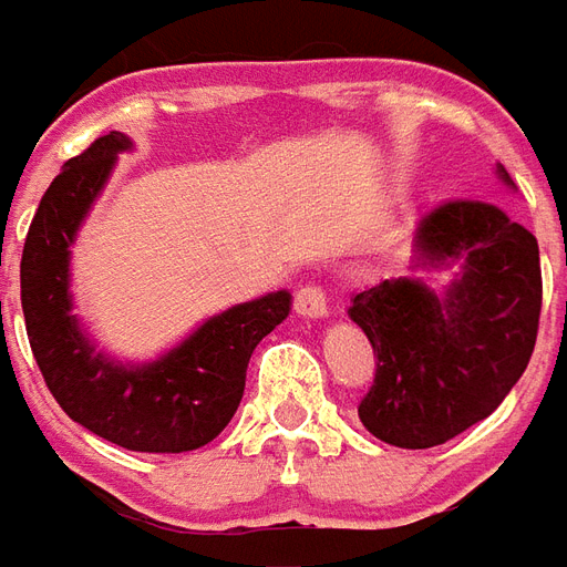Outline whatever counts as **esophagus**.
I'll list each match as a JSON object with an SVG mask.
<instances>
[{
    "label": "esophagus",
    "mask_w": 567,
    "mask_h": 567,
    "mask_svg": "<svg viewBox=\"0 0 567 567\" xmlns=\"http://www.w3.org/2000/svg\"><path fill=\"white\" fill-rule=\"evenodd\" d=\"M295 312L300 318H327V295L318 285H303L295 295Z\"/></svg>",
    "instance_id": "esophagus-1"
}]
</instances>
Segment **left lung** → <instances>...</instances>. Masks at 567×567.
Here are the masks:
<instances>
[{
	"mask_svg": "<svg viewBox=\"0 0 567 567\" xmlns=\"http://www.w3.org/2000/svg\"><path fill=\"white\" fill-rule=\"evenodd\" d=\"M507 188L514 179L496 165ZM452 270L435 292L426 271ZM348 318L379 354L360 421L423 451L496 412L529 367L540 318L538 240L493 204L451 200L414 228L409 276L351 297Z\"/></svg>",
	"mask_w": 567,
	"mask_h": 567,
	"instance_id": "1",
	"label": "left lung"
}]
</instances>
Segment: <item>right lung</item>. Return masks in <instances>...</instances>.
I'll return each instance as SVG.
<instances>
[{
  "label": "right lung",
  "mask_w": 567,
  "mask_h": 567,
  "mask_svg": "<svg viewBox=\"0 0 567 567\" xmlns=\"http://www.w3.org/2000/svg\"><path fill=\"white\" fill-rule=\"evenodd\" d=\"M128 150L132 137L111 132L62 165L23 243L20 303L38 369L71 421L125 451L183 454L228 426L251 351L288 318L291 295L270 291L230 306L146 363H125L95 346L74 316L71 246Z\"/></svg>",
  "instance_id": "right-lung-1"
}]
</instances>
